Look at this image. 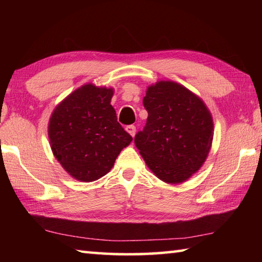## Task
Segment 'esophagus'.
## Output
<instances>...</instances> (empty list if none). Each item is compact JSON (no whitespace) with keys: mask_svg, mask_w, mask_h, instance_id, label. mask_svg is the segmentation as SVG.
Masks as SVG:
<instances>
[{"mask_svg":"<svg viewBox=\"0 0 262 262\" xmlns=\"http://www.w3.org/2000/svg\"><path fill=\"white\" fill-rule=\"evenodd\" d=\"M126 130H127V133H129V134L133 137H134L135 136V133H136V127L134 125H129V126L126 127Z\"/></svg>","mask_w":262,"mask_h":262,"instance_id":"34e87169","label":"esophagus"}]
</instances>
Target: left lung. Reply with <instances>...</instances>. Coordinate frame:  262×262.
<instances>
[{
	"instance_id": "obj_1",
	"label": "left lung",
	"mask_w": 262,
	"mask_h": 262,
	"mask_svg": "<svg viewBox=\"0 0 262 262\" xmlns=\"http://www.w3.org/2000/svg\"><path fill=\"white\" fill-rule=\"evenodd\" d=\"M148 111L135 145L147 166L166 184H180L200 170L211 149L214 121L200 97L173 81L149 85Z\"/></svg>"
}]
</instances>
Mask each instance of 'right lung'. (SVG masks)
<instances>
[{"instance_id":"add662e5","label":"right lung","mask_w":262,"mask_h":262,"mask_svg":"<svg viewBox=\"0 0 262 262\" xmlns=\"http://www.w3.org/2000/svg\"><path fill=\"white\" fill-rule=\"evenodd\" d=\"M113 88L86 83L55 106L48 139L57 162L74 179L90 183L108 173L133 137L111 105Z\"/></svg>"}]
</instances>
